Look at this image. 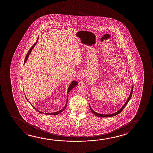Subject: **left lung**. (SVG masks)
<instances>
[{
    "label": "left lung",
    "mask_w": 153,
    "mask_h": 153,
    "mask_svg": "<svg viewBox=\"0 0 153 153\" xmlns=\"http://www.w3.org/2000/svg\"><path fill=\"white\" fill-rule=\"evenodd\" d=\"M133 86H132V89H131V92H130V94L129 97H128V100H126V102L122 106L121 108L120 109L119 111H117V112H116L115 113H112V114H100V113H97L96 112H95V111H94V110H92V108H91V107H90V105H89V107H90V109L91 110V111L92 112V113L94 114V115H96V116H97L98 117H113V116H115V115H117L118 114H119L120 113V112H121L123 110L124 108H125L126 105H127V103H128V102L130 101V99L131 98V97H132V93H133Z\"/></svg>",
    "instance_id": "left-lung-1"
}]
</instances>
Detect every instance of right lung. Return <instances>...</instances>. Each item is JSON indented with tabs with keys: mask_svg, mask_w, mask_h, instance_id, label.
<instances>
[{
	"mask_svg": "<svg viewBox=\"0 0 153 153\" xmlns=\"http://www.w3.org/2000/svg\"><path fill=\"white\" fill-rule=\"evenodd\" d=\"M38 39H39V36H38V39H37V40H36V43H35L33 44V45L32 46L31 48H30L29 51H28L27 54V56H26V57H25V62H24V64H25V63H26V62H27V61L28 57H29V56L30 54H31V52L32 49L34 48V47L35 46V45H36V43H37V42H38ZM77 85L78 82H76V81H75V80H74V81H73V82H71V84H70L69 87H68V90H67V94H68V93L70 92V91H71V89H72L74 88V87H75L77 86ZM25 98H26V99H27V97H25ZM68 94H67V99H66V104H65V107H64L63 109H61V110L57 111V112H53V113H43V112H41V111H39L38 110H37V109H36L35 107H34L32 105V107H33L34 109H36V110L37 111H38V112H39L40 113H43V114H48V115H57V114H59V113H61V112H63V111H64V110H65L66 108V106H67V101H68Z\"/></svg>",
	"mask_w": 153,
	"mask_h": 153,
	"instance_id": "1",
	"label": "right lung"
}]
</instances>
